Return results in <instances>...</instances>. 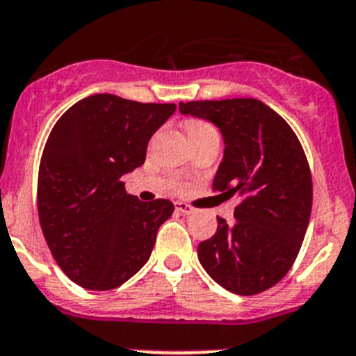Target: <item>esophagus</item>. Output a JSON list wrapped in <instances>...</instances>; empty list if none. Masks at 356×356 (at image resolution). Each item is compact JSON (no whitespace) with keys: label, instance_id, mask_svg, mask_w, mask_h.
Wrapping results in <instances>:
<instances>
[{"label":"esophagus","instance_id":"34e87169","mask_svg":"<svg viewBox=\"0 0 356 356\" xmlns=\"http://www.w3.org/2000/svg\"><path fill=\"white\" fill-rule=\"evenodd\" d=\"M177 209L183 214H192L193 211H195L192 206H190V204H186V202H177Z\"/></svg>","mask_w":356,"mask_h":356}]
</instances>
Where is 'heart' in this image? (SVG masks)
<instances>
[{
  "label": "heart",
  "instance_id": "b5f03b06",
  "mask_svg": "<svg viewBox=\"0 0 356 356\" xmlns=\"http://www.w3.org/2000/svg\"><path fill=\"white\" fill-rule=\"evenodd\" d=\"M209 129H214V128L211 124H207V122L199 121V119H192V121H188V135L190 136H195V135H199V133L209 131Z\"/></svg>",
  "mask_w": 356,
  "mask_h": 356
}]
</instances>
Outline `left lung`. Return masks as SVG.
<instances>
[{
  "mask_svg": "<svg viewBox=\"0 0 356 356\" xmlns=\"http://www.w3.org/2000/svg\"><path fill=\"white\" fill-rule=\"evenodd\" d=\"M181 114L214 122L225 156L213 190L241 195L234 221L197 248L200 265L227 291L252 296L286 277L301 249L313 202L308 159L296 133L256 98L179 102Z\"/></svg>",
  "mask_w": 356,
  "mask_h": 356,
  "instance_id": "8db88e82",
  "label": "left lung"
}]
</instances>
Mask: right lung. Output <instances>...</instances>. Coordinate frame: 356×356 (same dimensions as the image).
Wrapping results in <instances>:
<instances>
[{
    "instance_id": "right-lung-1",
    "label": "right lung",
    "mask_w": 356,
    "mask_h": 356,
    "mask_svg": "<svg viewBox=\"0 0 356 356\" xmlns=\"http://www.w3.org/2000/svg\"><path fill=\"white\" fill-rule=\"evenodd\" d=\"M175 111V104L98 93L51 129L38 173V216L55 261L77 286L115 289L149 261L175 206L142 202L121 177L145 163L150 136Z\"/></svg>"
}]
</instances>
